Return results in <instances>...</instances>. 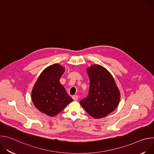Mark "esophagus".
Segmentation results:
<instances>
[{"label": "esophagus", "mask_w": 154, "mask_h": 154, "mask_svg": "<svg viewBox=\"0 0 154 154\" xmlns=\"http://www.w3.org/2000/svg\"><path fill=\"white\" fill-rule=\"evenodd\" d=\"M78 98H79V96L77 95H74L72 96V99L74 100H78Z\"/></svg>", "instance_id": "1"}]
</instances>
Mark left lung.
<instances>
[{"label": "left lung", "mask_w": 154, "mask_h": 154, "mask_svg": "<svg viewBox=\"0 0 154 154\" xmlns=\"http://www.w3.org/2000/svg\"><path fill=\"white\" fill-rule=\"evenodd\" d=\"M90 84L87 97L80 101L86 112L94 118H102L118 105L120 93L111 74L100 65L87 69Z\"/></svg>", "instance_id": "8db88e82"}]
</instances>
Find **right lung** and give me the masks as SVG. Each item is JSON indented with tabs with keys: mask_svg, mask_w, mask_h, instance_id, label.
I'll return each instance as SVG.
<instances>
[{
	"mask_svg": "<svg viewBox=\"0 0 154 154\" xmlns=\"http://www.w3.org/2000/svg\"><path fill=\"white\" fill-rule=\"evenodd\" d=\"M64 69L58 64L50 66L38 77L32 92L33 104L49 116L60 113L73 100L60 83Z\"/></svg>",
	"mask_w": 154,
	"mask_h": 154,
	"instance_id": "right-lung-1",
	"label": "right lung"
}]
</instances>
